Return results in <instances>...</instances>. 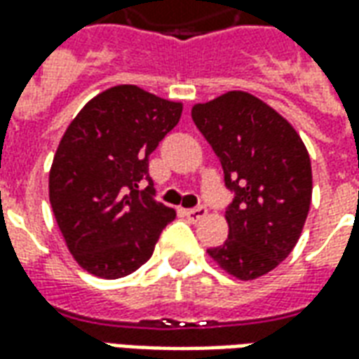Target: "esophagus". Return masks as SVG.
Returning a JSON list of instances; mask_svg holds the SVG:
<instances>
[{"mask_svg":"<svg viewBox=\"0 0 359 359\" xmlns=\"http://www.w3.org/2000/svg\"><path fill=\"white\" fill-rule=\"evenodd\" d=\"M208 215V210L203 205H198V208H192V210H187V217L192 221V223H198L202 221L203 217Z\"/></svg>","mask_w":359,"mask_h":359,"instance_id":"1","label":"esophagus"}]
</instances>
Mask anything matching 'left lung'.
<instances>
[{
    "instance_id": "8db88e82",
    "label": "left lung",
    "mask_w": 359,
    "mask_h": 359,
    "mask_svg": "<svg viewBox=\"0 0 359 359\" xmlns=\"http://www.w3.org/2000/svg\"><path fill=\"white\" fill-rule=\"evenodd\" d=\"M234 192L229 238L208 250L241 280L264 277L292 252L311 203V163L292 125L248 92H226L192 107Z\"/></svg>"
}]
</instances>
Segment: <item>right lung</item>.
<instances>
[{
  "label": "right lung",
  "mask_w": 359,
  "mask_h": 359,
  "mask_svg": "<svg viewBox=\"0 0 359 359\" xmlns=\"http://www.w3.org/2000/svg\"><path fill=\"white\" fill-rule=\"evenodd\" d=\"M180 113L182 103L121 84L90 100L59 142L51 210L69 252L95 277H125L146 264L177 217L154 200L148 161Z\"/></svg>",
  "instance_id": "right-lung-1"
}]
</instances>
